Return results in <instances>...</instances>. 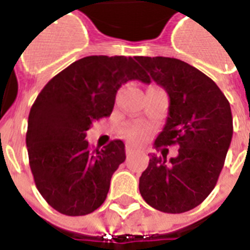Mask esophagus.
Returning <instances> with one entry per match:
<instances>
[{
    "label": "esophagus",
    "instance_id": "esophagus-1",
    "mask_svg": "<svg viewBox=\"0 0 250 250\" xmlns=\"http://www.w3.org/2000/svg\"><path fill=\"white\" fill-rule=\"evenodd\" d=\"M136 150L134 148V147H131V146H125V155L127 157H131V155H134V154H136Z\"/></svg>",
    "mask_w": 250,
    "mask_h": 250
}]
</instances>
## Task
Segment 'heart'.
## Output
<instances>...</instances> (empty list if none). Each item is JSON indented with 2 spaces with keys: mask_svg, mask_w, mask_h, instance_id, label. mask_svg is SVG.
<instances>
[{
  "mask_svg": "<svg viewBox=\"0 0 250 250\" xmlns=\"http://www.w3.org/2000/svg\"><path fill=\"white\" fill-rule=\"evenodd\" d=\"M123 135L131 143H142L148 135V127L143 125H128L123 130Z\"/></svg>",
  "mask_w": 250,
  "mask_h": 250,
  "instance_id": "1",
  "label": "heart"
}]
</instances>
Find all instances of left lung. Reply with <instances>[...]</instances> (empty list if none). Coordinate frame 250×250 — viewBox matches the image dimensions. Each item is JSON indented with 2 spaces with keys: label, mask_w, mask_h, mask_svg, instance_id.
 Returning a JSON list of instances; mask_svg holds the SVG:
<instances>
[{
  "label": "left lung",
  "mask_w": 250,
  "mask_h": 250,
  "mask_svg": "<svg viewBox=\"0 0 250 250\" xmlns=\"http://www.w3.org/2000/svg\"><path fill=\"white\" fill-rule=\"evenodd\" d=\"M136 60L170 98L166 125L154 145L179 147L168 162L151 155L139 191L154 209L185 213L202 204L218 181L233 135L230 104L210 77L188 62L171 57Z\"/></svg>",
  "instance_id": "1"
}]
</instances>
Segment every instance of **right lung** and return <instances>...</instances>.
Instances as JSON below:
<instances>
[{
	"label": "right lung",
	"mask_w": 250,
	"mask_h": 250,
	"mask_svg": "<svg viewBox=\"0 0 250 250\" xmlns=\"http://www.w3.org/2000/svg\"><path fill=\"white\" fill-rule=\"evenodd\" d=\"M130 80L147 82L132 57H84L46 83L32 105L29 166L37 190L59 213L89 214L107 198L112 174L125 159V143L91 148L85 132L111 115L118 89Z\"/></svg>",
	"instance_id": "1"
}]
</instances>
